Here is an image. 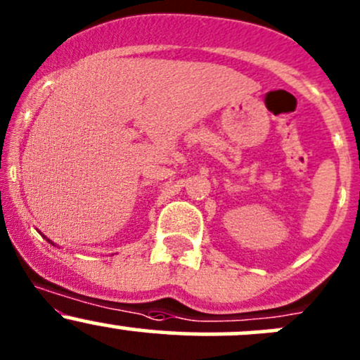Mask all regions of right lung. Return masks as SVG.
<instances>
[{
	"label": "right lung",
	"instance_id": "1",
	"mask_svg": "<svg viewBox=\"0 0 360 360\" xmlns=\"http://www.w3.org/2000/svg\"><path fill=\"white\" fill-rule=\"evenodd\" d=\"M44 238H46V236H44ZM46 240H48V238H46ZM48 241H50V243L53 245V247H56V245H55V243H53V241H51V240H48Z\"/></svg>",
	"mask_w": 360,
	"mask_h": 360
}]
</instances>
